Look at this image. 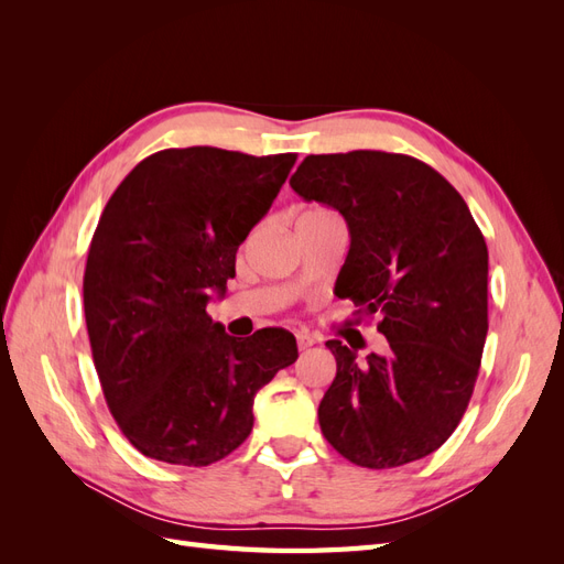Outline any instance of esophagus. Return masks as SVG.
<instances>
[{
  "instance_id": "obj_1",
  "label": "esophagus",
  "mask_w": 564,
  "mask_h": 564,
  "mask_svg": "<svg viewBox=\"0 0 564 564\" xmlns=\"http://www.w3.org/2000/svg\"><path fill=\"white\" fill-rule=\"evenodd\" d=\"M313 344H315V338H313L308 332H299V334H296V346H299V350H308Z\"/></svg>"
}]
</instances>
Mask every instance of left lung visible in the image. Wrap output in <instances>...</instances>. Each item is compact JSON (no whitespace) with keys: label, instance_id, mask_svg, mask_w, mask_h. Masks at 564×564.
<instances>
[{"label":"left lung","instance_id":"obj_1","mask_svg":"<svg viewBox=\"0 0 564 564\" xmlns=\"http://www.w3.org/2000/svg\"><path fill=\"white\" fill-rule=\"evenodd\" d=\"M289 185L350 230L338 299L379 315L388 352L327 340L336 379L317 416L355 466L398 468L433 454L470 402L487 338V245L456 187L425 162L381 150L308 155Z\"/></svg>","mask_w":564,"mask_h":564}]
</instances>
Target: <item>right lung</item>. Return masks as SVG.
I'll use <instances>...</instances> for the list:
<instances>
[{
	"instance_id": "1",
	"label": "right lung",
	"mask_w": 564,
	"mask_h": 564,
	"mask_svg": "<svg viewBox=\"0 0 564 564\" xmlns=\"http://www.w3.org/2000/svg\"><path fill=\"white\" fill-rule=\"evenodd\" d=\"M294 162L296 152L160 150L100 214L84 317L110 414L143 456L193 468L226 458L251 433L256 392L296 362L286 329L240 340L207 313Z\"/></svg>"
}]
</instances>
